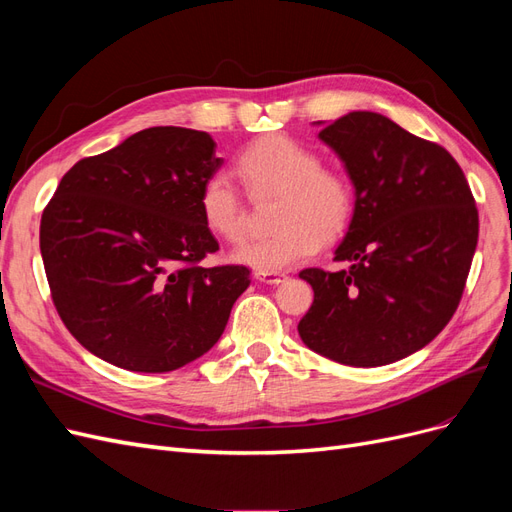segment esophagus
I'll list each match as a JSON object with an SVG mask.
<instances>
[{
    "label": "esophagus",
    "mask_w": 512,
    "mask_h": 512,
    "mask_svg": "<svg viewBox=\"0 0 512 512\" xmlns=\"http://www.w3.org/2000/svg\"><path fill=\"white\" fill-rule=\"evenodd\" d=\"M254 277L258 282L265 284H282L286 280V273H277V271H256Z\"/></svg>",
    "instance_id": "esophagus-1"
}]
</instances>
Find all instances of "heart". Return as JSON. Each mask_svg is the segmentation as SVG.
I'll return each instance as SVG.
<instances>
[{"mask_svg":"<svg viewBox=\"0 0 512 512\" xmlns=\"http://www.w3.org/2000/svg\"><path fill=\"white\" fill-rule=\"evenodd\" d=\"M247 194L273 198V232L237 250V260L258 271H277L312 256L320 241L342 239L354 218L356 192L348 173L322 164V156L288 136H265L247 145L237 158ZM205 226L228 243L243 241L247 205L228 175H211L198 196Z\"/></svg>","mask_w":512,"mask_h":512,"instance_id":"obj_1","label":"heart"}]
</instances>
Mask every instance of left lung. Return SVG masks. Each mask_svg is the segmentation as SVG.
<instances>
[{
  "label": "left lung",
  "instance_id": "8db88e82",
  "mask_svg": "<svg viewBox=\"0 0 512 512\" xmlns=\"http://www.w3.org/2000/svg\"><path fill=\"white\" fill-rule=\"evenodd\" d=\"M320 138L344 160L356 209L335 252L348 269L299 273L314 288L299 335L342 365L395 363L457 312L478 241L474 196L451 153L389 117L354 111Z\"/></svg>",
  "mask_w": 512,
  "mask_h": 512
}]
</instances>
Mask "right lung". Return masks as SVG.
<instances>
[{"label":"right lung","mask_w":512,"mask_h":512,"mask_svg":"<svg viewBox=\"0 0 512 512\" xmlns=\"http://www.w3.org/2000/svg\"><path fill=\"white\" fill-rule=\"evenodd\" d=\"M220 164L207 132L158 126L59 181L40 252L57 314L91 354L162 374L218 342L250 286L245 265H200L220 250L198 207Z\"/></svg>","instance_id":"right-lung-1"}]
</instances>
